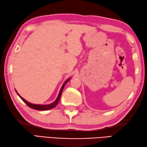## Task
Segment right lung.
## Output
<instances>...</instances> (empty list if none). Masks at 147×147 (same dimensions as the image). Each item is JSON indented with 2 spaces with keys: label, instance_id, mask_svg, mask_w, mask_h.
Instances as JSON below:
<instances>
[{
  "label": "right lung",
  "instance_id": "add662e5",
  "mask_svg": "<svg viewBox=\"0 0 147 147\" xmlns=\"http://www.w3.org/2000/svg\"><path fill=\"white\" fill-rule=\"evenodd\" d=\"M70 78H69V79H67L66 81H65V83L63 84V86H62V87H61V89H60V92H59V94H58V97H57V98L56 100H55V102H53V103H51V104H47V105H41V104H32V103L29 102L28 101H27L26 100H25L24 99L22 98V97L21 96H20V95H19V94L17 92V91H16V92H17L18 95L19 97H20V98H21L22 100H23L24 102L29 107H30L31 108L36 109V110H39V111H46V110H49V109H52V108H53V107H55V106H56L57 105L58 102H59V100H60V97H61V93H62V91H63V88H64V87H65V85L68 82V81L70 80Z\"/></svg>",
  "mask_w": 147,
  "mask_h": 147
}]
</instances>
